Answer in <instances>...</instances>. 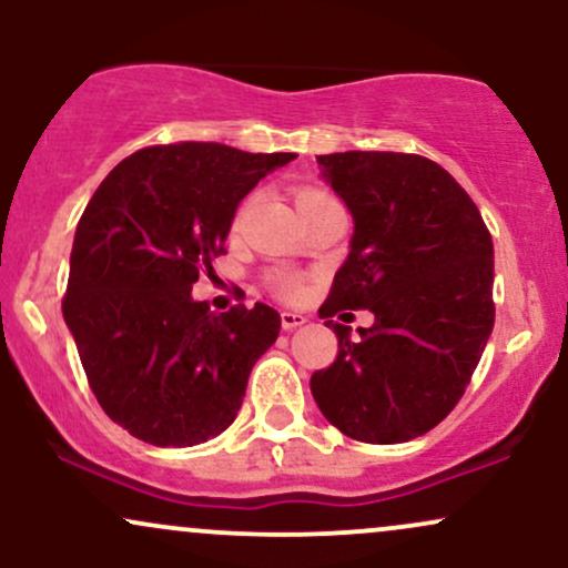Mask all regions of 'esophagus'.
<instances>
[{
  "label": "esophagus",
  "mask_w": 568,
  "mask_h": 568,
  "mask_svg": "<svg viewBox=\"0 0 568 568\" xmlns=\"http://www.w3.org/2000/svg\"><path fill=\"white\" fill-rule=\"evenodd\" d=\"M306 321H310V317L302 315V312H283V315H280V325H283V331L302 328Z\"/></svg>",
  "instance_id": "obj_1"
}]
</instances>
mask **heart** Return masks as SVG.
<instances>
[{"label":"heart","instance_id":"heart-1","mask_svg":"<svg viewBox=\"0 0 568 568\" xmlns=\"http://www.w3.org/2000/svg\"><path fill=\"white\" fill-rule=\"evenodd\" d=\"M325 194H328V192H323V189H302V192L296 194V202L302 205V202H306V200L325 197ZM243 213H245V207L237 213L234 224H240V221H243ZM270 285L275 288L277 296H283V298H298V296H302V283H298V280L291 277V275H272Z\"/></svg>","mask_w":568,"mask_h":568}]
</instances>
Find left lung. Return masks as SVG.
Returning a JSON list of instances; mask_svg holds the SVG:
<instances>
[{
	"label": "left lung",
	"instance_id": "obj_1",
	"mask_svg": "<svg viewBox=\"0 0 568 568\" xmlns=\"http://www.w3.org/2000/svg\"><path fill=\"white\" fill-rule=\"evenodd\" d=\"M355 234L321 306L338 355L310 379L331 425L363 443H406L465 395L494 328V245L478 205L438 162L403 152L321 154ZM371 308L349 339L329 317Z\"/></svg>",
	"mask_w": 568,
	"mask_h": 568
}]
</instances>
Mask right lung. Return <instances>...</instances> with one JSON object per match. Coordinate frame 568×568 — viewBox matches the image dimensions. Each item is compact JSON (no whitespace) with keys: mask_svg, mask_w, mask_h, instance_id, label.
Masks as SVG:
<instances>
[{"mask_svg":"<svg viewBox=\"0 0 568 568\" xmlns=\"http://www.w3.org/2000/svg\"><path fill=\"white\" fill-rule=\"evenodd\" d=\"M291 152L226 143L146 146L114 168L84 207L71 247L63 321L106 416L152 446L224 433L253 363L275 344L272 306L211 312L192 285L224 253L240 200Z\"/></svg>","mask_w":568,"mask_h":568,"instance_id":"obj_1","label":"right lung"}]
</instances>
